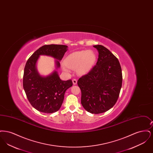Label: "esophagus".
I'll return each mask as SVG.
<instances>
[{"mask_svg": "<svg viewBox=\"0 0 153 153\" xmlns=\"http://www.w3.org/2000/svg\"><path fill=\"white\" fill-rule=\"evenodd\" d=\"M72 82H73V85H76L77 83V81L76 79H73L72 80Z\"/></svg>", "mask_w": 153, "mask_h": 153, "instance_id": "esophagus-1", "label": "esophagus"}]
</instances>
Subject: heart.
Returning a JSON list of instances; mask_svg holds the SVG:
<instances>
[{"mask_svg": "<svg viewBox=\"0 0 153 153\" xmlns=\"http://www.w3.org/2000/svg\"><path fill=\"white\" fill-rule=\"evenodd\" d=\"M97 56L92 51H76L69 54L64 59L62 69L69 72V69H75L76 72L82 75L88 73L95 66Z\"/></svg>", "mask_w": 153, "mask_h": 153, "instance_id": "1", "label": "heart"}]
</instances>
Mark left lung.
<instances>
[{
    "mask_svg": "<svg viewBox=\"0 0 153 153\" xmlns=\"http://www.w3.org/2000/svg\"><path fill=\"white\" fill-rule=\"evenodd\" d=\"M99 53L96 65L77 81L81 102L87 111L98 114L116 103L122 84V69L117 58L104 46L94 45Z\"/></svg>",
    "mask_w": 153,
    "mask_h": 153,
    "instance_id": "left-lung-1",
    "label": "left lung"
}]
</instances>
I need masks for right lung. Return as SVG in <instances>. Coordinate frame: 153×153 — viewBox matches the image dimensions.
<instances>
[{
  "instance_id": "obj_1",
  "label": "right lung",
  "mask_w": 153,
  "mask_h": 153,
  "mask_svg": "<svg viewBox=\"0 0 153 153\" xmlns=\"http://www.w3.org/2000/svg\"><path fill=\"white\" fill-rule=\"evenodd\" d=\"M68 46L62 45H46L36 50L27 60L24 69L23 86L31 105L39 112L51 114L58 111L64 101L66 91L73 85L72 80L60 79L57 70ZM40 55L56 59L55 69L48 76L41 75L36 68Z\"/></svg>"
}]
</instances>
